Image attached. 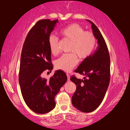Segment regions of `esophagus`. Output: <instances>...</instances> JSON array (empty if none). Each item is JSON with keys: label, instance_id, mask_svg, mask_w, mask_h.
<instances>
[{"label": "esophagus", "instance_id": "34e87169", "mask_svg": "<svg viewBox=\"0 0 130 130\" xmlns=\"http://www.w3.org/2000/svg\"><path fill=\"white\" fill-rule=\"evenodd\" d=\"M67 77H68V80L69 81L70 80V75L69 74H67Z\"/></svg>", "mask_w": 130, "mask_h": 130}]
</instances>
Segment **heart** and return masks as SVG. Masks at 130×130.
Here are the masks:
<instances>
[{
	"label": "heart",
	"instance_id": "b5f03b06",
	"mask_svg": "<svg viewBox=\"0 0 130 130\" xmlns=\"http://www.w3.org/2000/svg\"><path fill=\"white\" fill-rule=\"evenodd\" d=\"M59 34L63 39L70 41L69 52L57 60V69L68 72L78 63L76 56L80 60L84 59L92 54L96 44V37L93 33L85 31L84 28L77 23H72L61 29ZM58 38L51 36L49 37L48 45L51 53L56 55L59 52Z\"/></svg>",
	"mask_w": 130,
	"mask_h": 130
}]
</instances>
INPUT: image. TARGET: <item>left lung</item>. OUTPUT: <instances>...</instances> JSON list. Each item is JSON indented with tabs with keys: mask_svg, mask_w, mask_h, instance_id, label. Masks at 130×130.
I'll use <instances>...</instances> for the list:
<instances>
[{
	"mask_svg": "<svg viewBox=\"0 0 130 130\" xmlns=\"http://www.w3.org/2000/svg\"><path fill=\"white\" fill-rule=\"evenodd\" d=\"M92 24L98 46L92 54L83 60L75 72L86 76L83 79L73 75L70 80L76 87L72 96L74 107L83 112L94 111L101 104L108 87L110 81V57L103 36L94 23Z\"/></svg>",
	"mask_w": 130,
	"mask_h": 130,
	"instance_id": "obj_1",
	"label": "left lung"
}]
</instances>
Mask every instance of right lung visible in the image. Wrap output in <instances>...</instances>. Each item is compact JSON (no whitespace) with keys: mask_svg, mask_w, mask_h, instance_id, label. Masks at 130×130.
I'll list each match as a JSON object with an SVG mask.
<instances>
[{"mask_svg":"<svg viewBox=\"0 0 130 130\" xmlns=\"http://www.w3.org/2000/svg\"><path fill=\"white\" fill-rule=\"evenodd\" d=\"M58 19L38 21L27 35L22 50L19 83L26 104L33 111L44 114L56 106L55 96L67 81L64 71L57 70L48 80L42 78L53 69L48 39Z\"/></svg>","mask_w":130,"mask_h":130,"instance_id":"1","label":"right lung"}]
</instances>
